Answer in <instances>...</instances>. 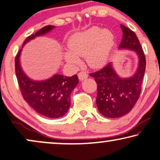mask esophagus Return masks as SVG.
<instances>
[{
    "mask_svg": "<svg viewBox=\"0 0 160 160\" xmlns=\"http://www.w3.org/2000/svg\"><path fill=\"white\" fill-rule=\"evenodd\" d=\"M88 77V75L86 72H80L78 74V78H79L80 80H83L86 79Z\"/></svg>",
    "mask_w": 160,
    "mask_h": 160,
    "instance_id": "34e87169",
    "label": "esophagus"
}]
</instances>
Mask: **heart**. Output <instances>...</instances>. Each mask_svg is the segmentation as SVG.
Returning <instances> with one entry per match:
<instances>
[{
  "instance_id": "heart-1",
  "label": "heart",
  "mask_w": 160,
  "mask_h": 160,
  "mask_svg": "<svg viewBox=\"0 0 160 160\" xmlns=\"http://www.w3.org/2000/svg\"><path fill=\"white\" fill-rule=\"evenodd\" d=\"M114 43V37L109 30L92 27L75 33L69 40L70 51L65 52V59L69 64L79 65V57H85L89 66L100 67L107 63Z\"/></svg>"
}]
</instances>
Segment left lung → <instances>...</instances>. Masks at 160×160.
I'll use <instances>...</instances> for the list:
<instances>
[{"label": "left lung", "mask_w": 160, "mask_h": 160, "mask_svg": "<svg viewBox=\"0 0 160 160\" xmlns=\"http://www.w3.org/2000/svg\"><path fill=\"white\" fill-rule=\"evenodd\" d=\"M122 39L119 48L136 51L138 57V67L131 78L119 77L112 63L103 69L90 74L97 83L96 105L100 113L106 118H120L128 114L138 101L146 70V58L136 35L123 24Z\"/></svg>", "instance_id": "left-lung-1"}]
</instances>
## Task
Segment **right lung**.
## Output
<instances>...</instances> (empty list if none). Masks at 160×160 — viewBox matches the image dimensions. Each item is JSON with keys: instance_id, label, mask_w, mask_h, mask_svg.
Instances as JSON below:
<instances>
[{"instance_id": "obj_1", "label": "right lung", "mask_w": 160, "mask_h": 160, "mask_svg": "<svg viewBox=\"0 0 160 160\" xmlns=\"http://www.w3.org/2000/svg\"><path fill=\"white\" fill-rule=\"evenodd\" d=\"M54 26L44 27L24 40L23 46L35 37L50 32ZM22 46V47H23ZM20 49L15 57V72L22 95L38 113L50 118L62 117L70 107V94L79 82L78 75L72 77L55 75L49 79L35 81L27 76L20 66Z\"/></svg>"}]
</instances>
